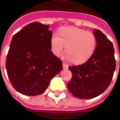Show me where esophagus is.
I'll use <instances>...</instances> for the list:
<instances>
[{"label": "esophagus", "instance_id": "1", "mask_svg": "<svg viewBox=\"0 0 120 120\" xmlns=\"http://www.w3.org/2000/svg\"><path fill=\"white\" fill-rule=\"evenodd\" d=\"M63 69H65V70H67V69H68V65L66 64H65V63H63Z\"/></svg>", "mask_w": 120, "mask_h": 120}]
</instances>
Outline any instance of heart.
I'll return each instance as SVG.
<instances>
[{"label":"heart","mask_w":120,"mask_h":120,"mask_svg":"<svg viewBox=\"0 0 120 120\" xmlns=\"http://www.w3.org/2000/svg\"><path fill=\"white\" fill-rule=\"evenodd\" d=\"M51 38V51L59 56L66 46L65 58L74 64H81L90 59L96 47V38L93 33L76 27H66Z\"/></svg>","instance_id":"obj_1"}]
</instances>
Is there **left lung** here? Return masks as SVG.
Returning <instances> with one entry per match:
<instances>
[{"instance_id": "8db88e82", "label": "left lung", "mask_w": 120, "mask_h": 120, "mask_svg": "<svg viewBox=\"0 0 120 120\" xmlns=\"http://www.w3.org/2000/svg\"><path fill=\"white\" fill-rule=\"evenodd\" d=\"M96 38L94 53L86 63L69 66L73 76L68 88L76 98L91 99L105 91L111 83L116 69L112 43L102 32L93 30Z\"/></svg>"}]
</instances>
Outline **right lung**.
Wrapping results in <instances>:
<instances>
[{
	"label": "right lung",
	"mask_w": 120,
	"mask_h": 120,
	"mask_svg": "<svg viewBox=\"0 0 120 120\" xmlns=\"http://www.w3.org/2000/svg\"><path fill=\"white\" fill-rule=\"evenodd\" d=\"M49 25L30 23L13 37L6 68L9 81L22 94L37 96L46 90L62 62L51 51Z\"/></svg>",
	"instance_id": "obj_1"
}]
</instances>
